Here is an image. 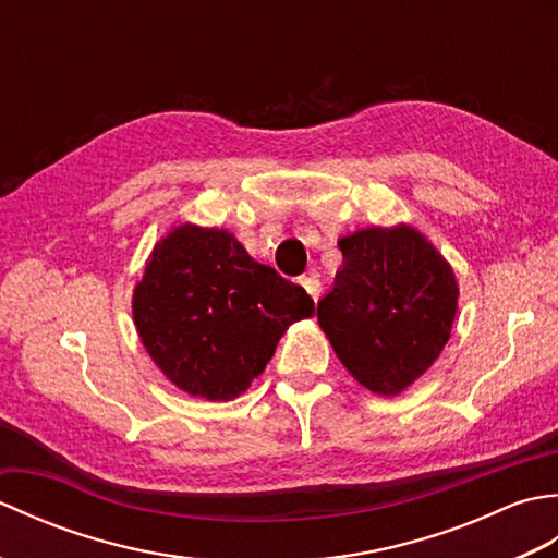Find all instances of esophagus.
Returning <instances> with one entry per match:
<instances>
[{
  "label": "esophagus",
  "instance_id": "obj_1",
  "mask_svg": "<svg viewBox=\"0 0 558 558\" xmlns=\"http://www.w3.org/2000/svg\"><path fill=\"white\" fill-rule=\"evenodd\" d=\"M300 286H302L306 292H310L314 300H318V292H322V282L316 280V276H302V278H300Z\"/></svg>",
  "mask_w": 558,
  "mask_h": 558
}]
</instances>
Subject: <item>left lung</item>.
Returning a JSON list of instances; mask_svg holds the SVG:
<instances>
[{
  "mask_svg": "<svg viewBox=\"0 0 558 558\" xmlns=\"http://www.w3.org/2000/svg\"><path fill=\"white\" fill-rule=\"evenodd\" d=\"M338 246L342 266L318 302V326L364 388L398 396L450 338L460 294L456 272L410 225L357 230Z\"/></svg>",
  "mask_w": 558,
  "mask_h": 558,
  "instance_id": "8db88e82",
  "label": "left lung"
}]
</instances>
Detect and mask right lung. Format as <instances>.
Listing matches in <instances>:
<instances>
[{"mask_svg": "<svg viewBox=\"0 0 558 558\" xmlns=\"http://www.w3.org/2000/svg\"><path fill=\"white\" fill-rule=\"evenodd\" d=\"M132 312L150 360L177 388L232 400L266 369L282 333L314 314V300L228 230L184 222L153 248Z\"/></svg>", "mask_w": 558, "mask_h": 558, "instance_id": "1", "label": "right lung"}]
</instances>
